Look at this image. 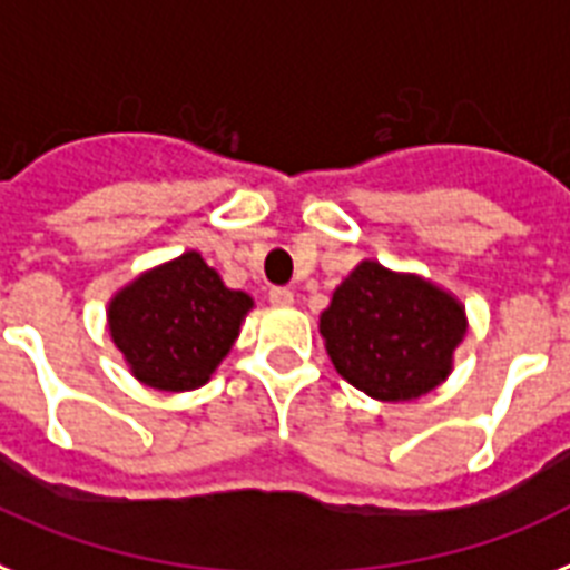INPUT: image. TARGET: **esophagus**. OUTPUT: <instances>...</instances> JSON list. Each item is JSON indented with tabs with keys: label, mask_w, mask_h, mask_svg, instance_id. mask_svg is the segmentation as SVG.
<instances>
[{
	"label": "esophagus",
	"mask_w": 570,
	"mask_h": 570,
	"mask_svg": "<svg viewBox=\"0 0 570 570\" xmlns=\"http://www.w3.org/2000/svg\"><path fill=\"white\" fill-rule=\"evenodd\" d=\"M267 299H271V305H279V308H288V305L294 303V294H291L288 288H271V294H267Z\"/></svg>",
	"instance_id": "1"
}]
</instances>
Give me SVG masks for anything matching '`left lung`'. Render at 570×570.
Instances as JSON below:
<instances>
[{"instance_id": "left-lung-1", "label": "left lung", "mask_w": 570, "mask_h": 570, "mask_svg": "<svg viewBox=\"0 0 570 570\" xmlns=\"http://www.w3.org/2000/svg\"><path fill=\"white\" fill-rule=\"evenodd\" d=\"M465 332V305L451 291L375 258H361L320 314L337 373L379 402H413L440 387Z\"/></svg>"}]
</instances>
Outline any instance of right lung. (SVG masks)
Returning <instances> with one entry per match:
<instances>
[{"instance_id": "obj_1", "label": "right lung", "mask_w": 570, "mask_h": 570, "mask_svg": "<svg viewBox=\"0 0 570 570\" xmlns=\"http://www.w3.org/2000/svg\"><path fill=\"white\" fill-rule=\"evenodd\" d=\"M253 296L224 285L197 250L148 267L107 303V332L139 384L204 387L238 341Z\"/></svg>"}]
</instances>
